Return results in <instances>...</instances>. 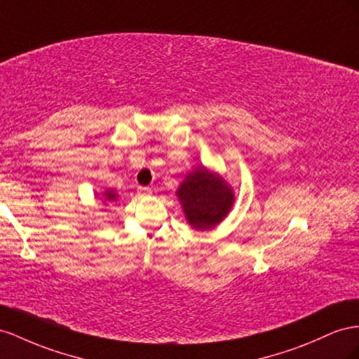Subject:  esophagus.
I'll list each match as a JSON object with an SVG mask.
<instances>
[{"label": "esophagus", "mask_w": 359, "mask_h": 359, "mask_svg": "<svg viewBox=\"0 0 359 359\" xmlns=\"http://www.w3.org/2000/svg\"><path fill=\"white\" fill-rule=\"evenodd\" d=\"M137 193H139V195L140 196H147V195H151V193H152V190H151V187H139L137 189Z\"/></svg>", "instance_id": "34e87169"}]
</instances>
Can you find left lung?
I'll return each mask as SVG.
<instances>
[{
    "label": "left lung",
    "instance_id": "8db88e82",
    "mask_svg": "<svg viewBox=\"0 0 359 359\" xmlns=\"http://www.w3.org/2000/svg\"><path fill=\"white\" fill-rule=\"evenodd\" d=\"M178 198L189 224L203 231L217 225L226 216L234 195L225 180L199 168L182 181Z\"/></svg>",
    "mask_w": 359,
    "mask_h": 359
}]
</instances>
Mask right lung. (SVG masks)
Instances as JSON below:
<instances>
[{
    "instance_id": "1",
    "label": "right lung",
    "mask_w": 359,
    "mask_h": 359,
    "mask_svg": "<svg viewBox=\"0 0 359 359\" xmlns=\"http://www.w3.org/2000/svg\"><path fill=\"white\" fill-rule=\"evenodd\" d=\"M105 196H107V199H114L116 198V195H114V193H111V191H107V193H105Z\"/></svg>"
}]
</instances>
